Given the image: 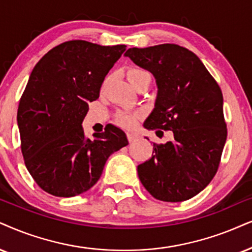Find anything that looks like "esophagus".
Returning <instances> with one entry per match:
<instances>
[{"mask_svg":"<svg viewBox=\"0 0 252 252\" xmlns=\"http://www.w3.org/2000/svg\"><path fill=\"white\" fill-rule=\"evenodd\" d=\"M128 139L129 142H135L137 139V135L133 132H128Z\"/></svg>","mask_w":252,"mask_h":252,"instance_id":"1","label":"esophagus"}]
</instances>
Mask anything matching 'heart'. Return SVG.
Listing matches in <instances>:
<instances>
[{"label": "heart", "instance_id": "b5f03b06", "mask_svg": "<svg viewBox=\"0 0 252 252\" xmlns=\"http://www.w3.org/2000/svg\"><path fill=\"white\" fill-rule=\"evenodd\" d=\"M144 74H148V72L143 71V69H141V68H130L128 73H126L130 84H131L133 87H135L137 81L139 80V78ZM117 117H119L120 123H122L123 126H129V128H131V126H133L137 123V121L139 120L141 115H139V113H129V111H122V113L119 114V116Z\"/></svg>", "mask_w": 252, "mask_h": 252}]
</instances>
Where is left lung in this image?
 <instances>
[{
	"mask_svg": "<svg viewBox=\"0 0 252 252\" xmlns=\"http://www.w3.org/2000/svg\"><path fill=\"white\" fill-rule=\"evenodd\" d=\"M124 56L157 84L144 128L170 130L174 137L154 143L152 157L137 166L139 180L157 200H189L211 183L221 160L227 139L221 89L199 57L176 44L132 47Z\"/></svg>",
	"mask_w": 252,
	"mask_h": 252,
	"instance_id": "1",
	"label": "left lung"
}]
</instances>
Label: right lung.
Wrapping results in <instances>:
<instances>
[{
    "instance_id": "right-lung-1",
    "label": "right lung",
    "mask_w": 252,
    "mask_h": 252,
    "mask_svg": "<svg viewBox=\"0 0 252 252\" xmlns=\"http://www.w3.org/2000/svg\"><path fill=\"white\" fill-rule=\"evenodd\" d=\"M126 51L69 40L53 47L34 66L17 111L21 149L38 186L60 197L87 192L111 154L128 145L122 129L107 126L86 137L81 123L88 103Z\"/></svg>"
}]
</instances>
